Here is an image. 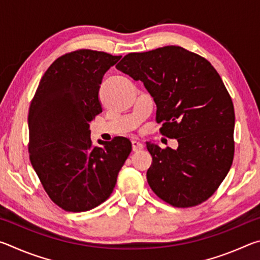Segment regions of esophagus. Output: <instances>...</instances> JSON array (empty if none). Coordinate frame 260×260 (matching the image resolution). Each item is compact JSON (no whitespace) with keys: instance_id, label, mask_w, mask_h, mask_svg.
<instances>
[{"instance_id":"esophagus-1","label":"esophagus","mask_w":260,"mask_h":260,"mask_svg":"<svg viewBox=\"0 0 260 260\" xmlns=\"http://www.w3.org/2000/svg\"><path fill=\"white\" fill-rule=\"evenodd\" d=\"M132 148H133V151H139L143 149V144L140 142L138 140H133L132 141Z\"/></svg>"}]
</instances>
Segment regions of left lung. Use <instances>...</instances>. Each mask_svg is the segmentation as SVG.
I'll return each instance as SVG.
<instances>
[{"instance_id":"1","label":"left lung","mask_w":260,"mask_h":260,"mask_svg":"<svg viewBox=\"0 0 260 260\" xmlns=\"http://www.w3.org/2000/svg\"><path fill=\"white\" fill-rule=\"evenodd\" d=\"M116 68L143 82L157 105L160 133L178 140L175 150L147 142L152 191L175 208L203 203L234 158V105L219 73L204 57L178 46L131 52Z\"/></svg>"}]
</instances>
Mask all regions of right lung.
<instances>
[{"label":"right lung","instance_id":"obj_1","mask_svg":"<svg viewBox=\"0 0 260 260\" xmlns=\"http://www.w3.org/2000/svg\"><path fill=\"white\" fill-rule=\"evenodd\" d=\"M121 56L80 49L52 63L41 78L28 112L29 160L48 196L65 211L83 212L109 199L132 151L117 136L94 147L89 122L102 112L104 73Z\"/></svg>","mask_w":260,"mask_h":260}]
</instances>
